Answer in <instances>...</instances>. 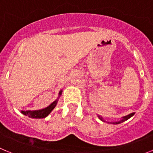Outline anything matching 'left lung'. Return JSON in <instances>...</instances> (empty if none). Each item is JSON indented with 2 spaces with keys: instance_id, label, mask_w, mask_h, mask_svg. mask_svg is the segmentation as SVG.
<instances>
[{
  "instance_id": "obj_1",
  "label": "left lung",
  "mask_w": 153,
  "mask_h": 153,
  "mask_svg": "<svg viewBox=\"0 0 153 153\" xmlns=\"http://www.w3.org/2000/svg\"><path fill=\"white\" fill-rule=\"evenodd\" d=\"M134 114H135L134 113H131V114L127 115V116H126V117H123V120H121V121H119V122H115V123H113V124H119V123H121L124 122V121H126V120H128V119H129V118H130V117H132V116H133V115H134ZM99 118L101 120H102V121H103V120H102V117H99Z\"/></svg>"
}]
</instances>
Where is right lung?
Returning <instances> with one entry per match:
<instances>
[{
    "instance_id": "1",
    "label": "right lung",
    "mask_w": 153,
    "mask_h": 153,
    "mask_svg": "<svg viewBox=\"0 0 153 153\" xmlns=\"http://www.w3.org/2000/svg\"><path fill=\"white\" fill-rule=\"evenodd\" d=\"M60 95H61V91L59 93ZM56 103H57V100H55L54 102H52V103L49 106H47V108L43 109H40V110H27V111H21V113H24V115H27L29 117L34 119H41V118H45L46 117H47L48 115L51 113V112L52 111L53 109H54L55 106H56Z\"/></svg>"
}]
</instances>
